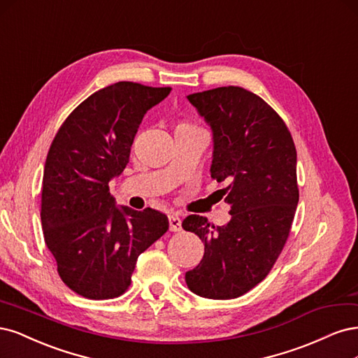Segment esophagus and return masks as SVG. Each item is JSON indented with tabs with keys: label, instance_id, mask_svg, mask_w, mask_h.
<instances>
[{
	"label": "esophagus",
	"instance_id": "1",
	"mask_svg": "<svg viewBox=\"0 0 358 358\" xmlns=\"http://www.w3.org/2000/svg\"><path fill=\"white\" fill-rule=\"evenodd\" d=\"M169 230L171 232H180L181 230V218L178 214H171L169 217Z\"/></svg>",
	"mask_w": 358,
	"mask_h": 358
}]
</instances>
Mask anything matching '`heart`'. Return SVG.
<instances>
[{"label":"heart","mask_w":358,"mask_h":358,"mask_svg":"<svg viewBox=\"0 0 358 358\" xmlns=\"http://www.w3.org/2000/svg\"><path fill=\"white\" fill-rule=\"evenodd\" d=\"M187 124H189V123H180L178 126H187Z\"/></svg>","instance_id":"b5f03b06"}]
</instances>
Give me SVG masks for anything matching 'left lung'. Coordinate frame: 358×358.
I'll list each match as a JSON object with an SVG mask.
<instances>
[{
    "instance_id": "1",
    "label": "left lung",
    "mask_w": 358,
    "mask_h": 358,
    "mask_svg": "<svg viewBox=\"0 0 358 358\" xmlns=\"http://www.w3.org/2000/svg\"><path fill=\"white\" fill-rule=\"evenodd\" d=\"M187 99L213 129L211 178L229 182L223 193L230 220L215 227L202 215L184 218V230L205 244L186 282L201 297L227 301L266 278L290 235L299 202L296 147L280 114L244 87H215Z\"/></svg>"
}]
</instances>
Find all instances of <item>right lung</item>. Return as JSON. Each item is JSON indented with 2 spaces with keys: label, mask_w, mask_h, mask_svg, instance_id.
Segmentation results:
<instances>
[{
  "label": "right lung",
  "mask_w": 358,
  "mask_h": 358,
  "mask_svg": "<svg viewBox=\"0 0 358 358\" xmlns=\"http://www.w3.org/2000/svg\"><path fill=\"white\" fill-rule=\"evenodd\" d=\"M169 92L114 83L76 107L53 138L41 187L44 241L64 284L86 299L122 296L138 256L168 230L156 210L117 208L108 182L128 165L147 110Z\"/></svg>",
  "instance_id": "add662e5"
}]
</instances>
